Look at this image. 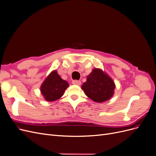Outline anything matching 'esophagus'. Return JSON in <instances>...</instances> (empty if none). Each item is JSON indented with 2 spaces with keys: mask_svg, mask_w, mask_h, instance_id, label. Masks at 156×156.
I'll return each instance as SVG.
<instances>
[{
  "mask_svg": "<svg viewBox=\"0 0 156 156\" xmlns=\"http://www.w3.org/2000/svg\"><path fill=\"white\" fill-rule=\"evenodd\" d=\"M81 81H77V80H74V81H72V84H75V85H81Z\"/></svg>",
  "mask_w": 156,
  "mask_h": 156,
  "instance_id": "obj_1",
  "label": "esophagus"
}]
</instances>
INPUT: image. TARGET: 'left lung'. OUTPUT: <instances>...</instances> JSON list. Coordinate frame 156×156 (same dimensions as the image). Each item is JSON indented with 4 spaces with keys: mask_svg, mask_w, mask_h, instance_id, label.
Instances as JSON below:
<instances>
[{
    "mask_svg": "<svg viewBox=\"0 0 156 156\" xmlns=\"http://www.w3.org/2000/svg\"><path fill=\"white\" fill-rule=\"evenodd\" d=\"M115 88L112 78L100 68L93 69L81 87L86 96L97 103L110 100L114 95Z\"/></svg>",
    "mask_w": 156,
    "mask_h": 156,
    "instance_id": "1",
    "label": "left lung"
}]
</instances>
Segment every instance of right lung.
<instances>
[{"mask_svg": "<svg viewBox=\"0 0 156 156\" xmlns=\"http://www.w3.org/2000/svg\"><path fill=\"white\" fill-rule=\"evenodd\" d=\"M68 87V83L60 77L57 71L53 70L41 84L40 92L46 101L52 102L62 97Z\"/></svg>", "mask_w": 156, "mask_h": 156, "instance_id": "obj_1", "label": "right lung"}]
</instances>
